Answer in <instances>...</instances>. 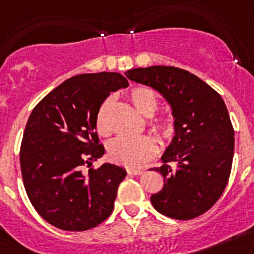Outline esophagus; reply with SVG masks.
<instances>
[{
	"label": "esophagus",
	"mask_w": 254,
	"mask_h": 254,
	"mask_svg": "<svg viewBox=\"0 0 254 254\" xmlns=\"http://www.w3.org/2000/svg\"><path fill=\"white\" fill-rule=\"evenodd\" d=\"M127 173L128 174H133V176H140L142 174L143 169H137V168H127Z\"/></svg>",
	"instance_id": "1"
}]
</instances>
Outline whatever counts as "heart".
<instances>
[{
    "label": "heart",
    "mask_w": 254,
    "mask_h": 254,
    "mask_svg": "<svg viewBox=\"0 0 254 254\" xmlns=\"http://www.w3.org/2000/svg\"><path fill=\"white\" fill-rule=\"evenodd\" d=\"M129 100L133 107L142 116L151 117L159 108V98L151 87L136 86L129 91ZM113 98L109 96L100 104L96 112V129L100 134H108L111 132V112ZM152 131L158 134L161 140H170L176 132V123L172 118H154L150 121ZM156 154L155 141L149 136L140 137H126L121 136L109 143L108 155L114 163L123 167H140L141 164L151 159Z\"/></svg>",
    "instance_id": "obj_1"
}]
</instances>
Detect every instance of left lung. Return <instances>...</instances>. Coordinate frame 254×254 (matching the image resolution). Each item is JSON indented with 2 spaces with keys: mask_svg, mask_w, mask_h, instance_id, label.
<instances>
[{
  "mask_svg": "<svg viewBox=\"0 0 254 254\" xmlns=\"http://www.w3.org/2000/svg\"><path fill=\"white\" fill-rule=\"evenodd\" d=\"M126 76L158 90L176 123L164 164L154 168L164 177V187L151 196L152 206L177 220L205 214L223 194L232 170L234 129L225 103L210 85L178 67H140Z\"/></svg>",
  "mask_w": 254,
  "mask_h": 254,
  "instance_id": "1",
  "label": "left lung"
}]
</instances>
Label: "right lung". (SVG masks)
<instances>
[{
    "label": "right lung",
    "mask_w": 254,
    "mask_h": 254,
    "mask_svg": "<svg viewBox=\"0 0 254 254\" xmlns=\"http://www.w3.org/2000/svg\"><path fill=\"white\" fill-rule=\"evenodd\" d=\"M128 86L118 72L82 73L52 90L26 123L20 167L26 194L47 223L67 232L95 228L112 214L123 168L91 167L105 150L96 134V112L112 91Z\"/></svg>",
    "instance_id": "right-lung-1"
}]
</instances>
